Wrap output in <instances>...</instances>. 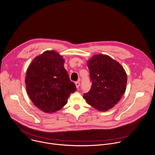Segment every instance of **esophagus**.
Segmentation results:
<instances>
[{"label":"esophagus","mask_w":155,"mask_h":155,"mask_svg":"<svg viewBox=\"0 0 155 155\" xmlns=\"http://www.w3.org/2000/svg\"><path fill=\"white\" fill-rule=\"evenodd\" d=\"M75 84L76 87L78 89V88L79 87V86H80V82H79V81H76V82L75 83Z\"/></svg>","instance_id":"1"}]
</instances>
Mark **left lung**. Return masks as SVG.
<instances>
[{
    "instance_id": "8db88e82",
    "label": "left lung",
    "mask_w": 155,
    "mask_h": 155,
    "mask_svg": "<svg viewBox=\"0 0 155 155\" xmlns=\"http://www.w3.org/2000/svg\"><path fill=\"white\" fill-rule=\"evenodd\" d=\"M92 86L84 94L87 104L100 111L113 108L126 90L127 75L122 65L110 56L94 55L87 61Z\"/></svg>"
}]
</instances>
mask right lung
Listing matches in <instances>:
<instances>
[{
	"instance_id": "1",
	"label": "right lung",
	"mask_w": 155,
	"mask_h": 155,
	"mask_svg": "<svg viewBox=\"0 0 155 155\" xmlns=\"http://www.w3.org/2000/svg\"><path fill=\"white\" fill-rule=\"evenodd\" d=\"M63 57L55 50H47L29 65L25 83L33 104L46 113L61 110L77 88L64 67Z\"/></svg>"
}]
</instances>
